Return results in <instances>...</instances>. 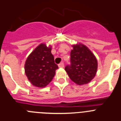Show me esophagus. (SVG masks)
I'll return each mask as SVG.
<instances>
[{
    "mask_svg": "<svg viewBox=\"0 0 121 121\" xmlns=\"http://www.w3.org/2000/svg\"><path fill=\"white\" fill-rule=\"evenodd\" d=\"M64 63H61L58 64V67H59L60 68H63V67H64Z\"/></svg>",
    "mask_w": 121,
    "mask_h": 121,
    "instance_id": "1",
    "label": "esophagus"
}]
</instances>
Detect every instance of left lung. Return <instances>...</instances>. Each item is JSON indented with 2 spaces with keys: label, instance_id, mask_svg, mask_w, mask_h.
<instances>
[{
  "label": "left lung",
  "instance_id": "obj_1",
  "mask_svg": "<svg viewBox=\"0 0 121 121\" xmlns=\"http://www.w3.org/2000/svg\"><path fill=\"white\" fill-rule=\"evenodd\" d=\"M70 66L65 70L70 79L78 85L88 84L95 76L98 67L96 57L91 51L81 43L72 45Z\"/></svg>",
  "mask_w": 121,
  "mask_h": 121
}]
</instances>
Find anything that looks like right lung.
Wrapping results in <instances>:
<instances>
[{
    "label": "right lung",
    "instance_id": "add662e5",
    "mask_svg": "<svg viewBox=\"0 0 121 121\" xmlns=\"http://www.w3.org/2000/svg\"><path fill=\"white\" fill-rule=\"evenodd\" d=\"M51 49V45L47 47L45 43H40L30 53L25 62V73L33 86L45 87L55 76L58 67L54 63Z\"/></svg>",
    "mask_w": 121,
    "mask_h": 121
}]
</instances>
